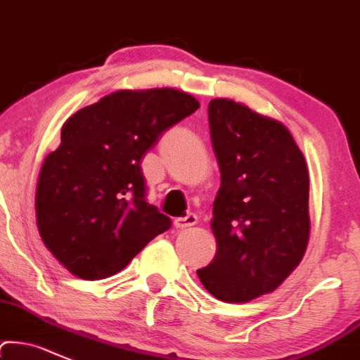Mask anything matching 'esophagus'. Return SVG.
<instances>
[{
  "instance_id": "obj_1",
  "label": "esophagus",
  "mask_w": 360,
  "mask_h": 360,
  "mask_svg": "<svg viewBox=\"0 0 360 360\" xmlns=\"http://www.w3.org/2000/svg\"><path fill=\"white\" fill-rule=\"evenodd\" d=\"M197 223V216L195 214H187L185 218H175L173 219V226L176 230H187V228L194 226Z\"/></svg>"
}]
</instances>
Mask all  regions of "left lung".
Here are the masks:
<instances>
[{"mask_svg":"<svg viewBox=\"0 0 360 360\" xmlns=\"http://www.w3.org/2000/svg\"><path fill=\"white\" fill-rule=\"evenodd\" d=\"M210 130L221 169L212 204L216 254L197 269L223 302L271 293L300 264L311 235L309 169L280 120L233 99H211Z\"/></svg>","mask_w":360,"mask_h":360,"instance_id":"1","label":"left lung"}]
</instances>
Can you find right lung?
<instances>
[{"label": "right lung", "instance_id": "add662e5", "mask_svg": "<svg viewBox=\"0 0 360 360\" xmlns=\"http://www.w3.org/2000/svg\"><path fill=\"white\" fill-rule=\"evenodd\" d=\"M200 104L172 87L117 91L73 113L36 188L46 249L82 280L122 271L172 219L146 200L142 158Z\"/></svg>", "mask_w": 360, "mask_h": 360}]
</instances>
